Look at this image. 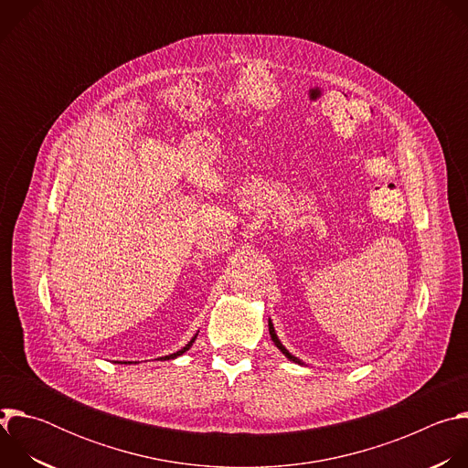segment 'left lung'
Listing matches in <instances>:
<instances>
[{
    "mask_svg": "<svg viewBox=\"0 0 468 468\" xmlns=\"http://www.w3.org/2000/svg\"><path fill=\"white\" fill-rule=\"evenodd\" d=\"M269 331H271V337H272V341H274V345L283 352V356L287 357V359H291V361H294V363H300L302 365V361L300 359H296L292 354H289V350L282 345V341L278 339V335H276V331H274V325H272V320H269Z\"/></svg>",
    "mask_w": 468,
    "mask_h": 468,
    "instance_id": "obj_1",
    "label": "left lung"
}]
</instances>
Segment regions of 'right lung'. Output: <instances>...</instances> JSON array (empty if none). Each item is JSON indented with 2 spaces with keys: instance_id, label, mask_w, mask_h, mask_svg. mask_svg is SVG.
<instances>
[{
  "instance_id": "1",
  "label": "right lung",
  "mask_w": 468,
  "mask_h": 468,
  "mask_svg": "<svg viewBox=\"0 0 468 468\" xmlns=\"http://www.w3.org/2000/svg\"><path fill=\"white\" fill-rule=\"evenodd\" d=\"M194 339H196V337H194ZM194 339H192V341H190V343H188V345H186V346H185V348H183V350H179V352H176V354H170V356H165V357H163V359H174V357H177V356H181V354H185V352H186V350H188V348H190V346H192V343H194Z\"/></svg>"
}]
</instances>
